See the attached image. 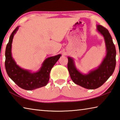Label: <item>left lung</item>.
I'll list each match as a JSON object with an SVG mask.
<instances>
[{
	"label": "left lung",
	"mask_w": 120,
	"mask_h": 120,
	"mask_svg": "<svg viewBox=\"0 0 120 120\" xmlns=\"http://www.w3.org/2000/svg\"><path fill=\"white\" fill-rule=\"evenodd\" d=\"M97 30L104 37L106 54L97 69L83 75L76 68L73 59L68 57V69L72 80L75 84L88 89H95L103 85L112 75L116 66V49L111 36L108 29L101 25H97Z\"/></svg>",
	"instance_id": "left-lung-1"
}]
</instances>
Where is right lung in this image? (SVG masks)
Here are the masks:
<instances>
[{"instance_id":"right-lung-1","label":"right lung","mask_w":120,"mask_h":120,"mask_svg":"<svg viewBox=\"0 0 120 120\" xmlns=\"http://www.w3.org/2000/svg\"><path fill=\"white\" fill-rule=\"evenodd\" d=\"M19 27H16L10 36L5 51V68L9 77L20 88L26 90H32L46 86L49 80L51 70L61 54L50 56L43 62L41 68L36 72L31 73L27 70L21 68L16 64L11 54V44L14 34Z\"/></svg>"}]
</instances>
